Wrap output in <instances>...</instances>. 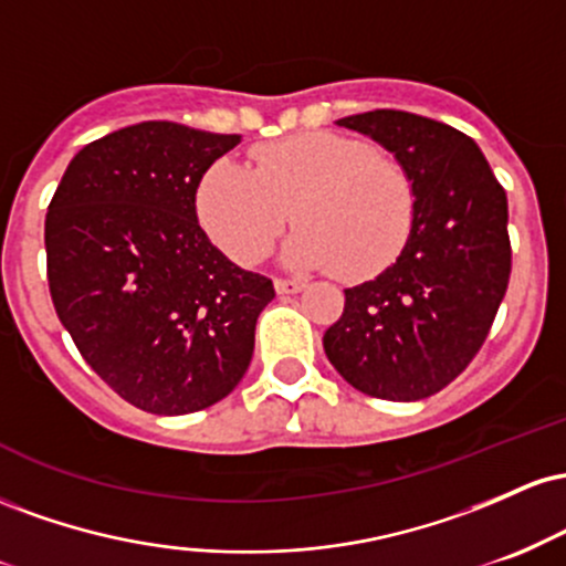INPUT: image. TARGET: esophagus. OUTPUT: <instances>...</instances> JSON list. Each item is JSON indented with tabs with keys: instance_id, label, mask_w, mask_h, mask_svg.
Instances as JSON below:
<instances>
[{
	"instance_id": "1",
	"label": "esophagus",
	"mask_w": 566,
	"mask_h": 566,
	"mask_svg": "<svg viewBox=\"0 0 566 566\" xmlns=\"http://www.w3.org/2000/svg\"><path fill=\"white\" fill-rule=\"evenodd\" d=\"M274 287L279 295H297L305 287V282L303 279H276Z\"/></svg>"
}]
</instances>
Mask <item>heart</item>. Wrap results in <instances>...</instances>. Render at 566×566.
<instances>
[{
    "label": "heart",
    "mask_w": 566,
    "mask_h": 566,
    "mask_svg": "<svg viewBox=\"0 0 566 566\" xmlns=\"http://www.w3.org/2000/svg\"><path fill=\"white\" fill-rule=\"evenodd\" d=\"M250 159L252 170L216 161L197 188L199 223L237 263H261L292 218L301 226L284 250L292 265L365 282L396 263L412 237V175L365 140L297 133L255 146Z\"/></svg>",
    "instance_id": "obj_1"
}]
</instances>
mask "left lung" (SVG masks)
Instances as JSON below:
<instances>
[{
	"instance_id": "1",
	"label": "left lung",
	"mask_w": 566,
	"mask_h": 566,
	"mask_svg": "<svg viewBox=\"0 0 566 566\" xmlns=\"http://www.w3.org/2000/svg\"><path fill=\"white\" fill-rule=\"evenodd\" d=\"M412 175L418 216L394 265L346 290L324 354L356 391L388 401L439 394L484 346L511 279L509 199L469 135L378 108L337 119Z\"/></svg>"
}]
</instances>
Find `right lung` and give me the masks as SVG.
Segmentation results:
<instances>
[{"label": "right lung", "mask_w": 566, "mask_h": 566, "mask_svg": "<svg viewBox=\"0 0 566 566\" xmlns=\"http://www.w3.org/2000/svg\"><path fill=\"white\" fill-rule=\"evenodd\" d=\"M239 135L140 122L87 143L44 218L55 314L97 378L143 412L188 415L250 367L269 276L233 265L197 220V188Z\"/></svg>", "instance_id": "right-lung-1"}]
</instances>
